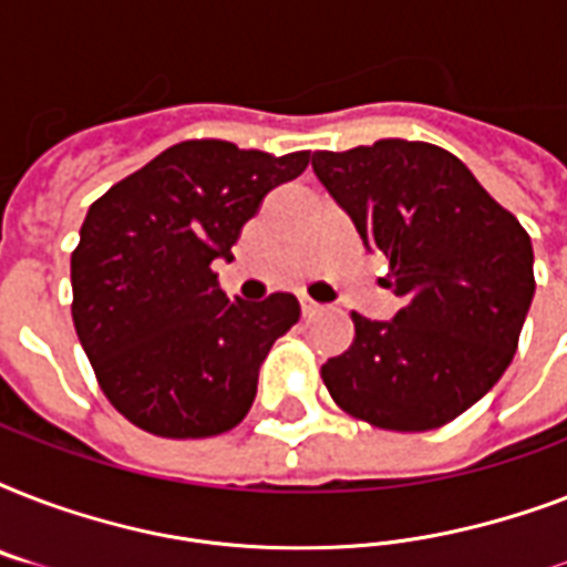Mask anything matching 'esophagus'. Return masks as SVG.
<instances>
[{
  "mask_svg": "<svg viewBox=\"0 0 567 567\" xmlns=\"http://www.w3.org/2000/svg\"><path fill=\"white\" fill-rule=\"evenodd\" d=\"M300 309H302V318H311V315H318L320 311V302L309 300V297H300Z\"/></svg>",
  "mask_w": 567,
  "mask_h": 567,
  "instance_id": "obj_1",
  "label": "esophagus"
}]
</instances>
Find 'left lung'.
<instances>
[{"label": "left lung", "mask_w": 567, "mask_h": 567, "mask_svg": "<svg viewBox=\"0 0 567 567\" xmlns=\"http://www.w3.org/2000/svg\"><path fill=\"white\" fill-rule=\"evenodd\" d=\"M311 167L388 258L391 320L355 315L350 350L320 373L344 412L379 430L426 432L483 400L506 373L536 293L533 244L456 155L388 137Z\"/></svg>", "instance_id": "obj_1"}]
</instances>
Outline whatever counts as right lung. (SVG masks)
Here are the masks:
<instances>
[{
	"instance_id": "1",
	"label": "right lung",
	"mask_w": 567,
	"mask_h": 567,
	"mask_svg": "<svg viewBox=\"0 0 567 567\" xmlns=\"http://www.w3.org/2000/svg\"><path fill=\"white\" fill-rule=\"evenodd\" d=\"M309 153L267 155L226 141H182L87 208L70 261L73 323L102 391L162 439L238 426L258 371L300 320L293 293L229 300L212 265Z\"/></svg>"
}]
</instances>
